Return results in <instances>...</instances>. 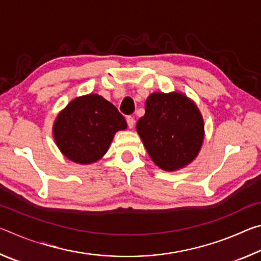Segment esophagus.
I'll list each match as a JSON object with an SVG mask.
<instances>
[{
    "instance_id": "obj_1",
    "label": "esophagus",
    "mask_w": 261,
    "mask_h": 261,
    "mask_svg": "<svg viewBox=\"0 0 261 261\" xmlns=\"http://www.w3.org/2000/svg\"><path fill=\"white\" fill-rule=\"evenodd\" d=\"M126 123H127V125H129L130 129H132V127L135 126L136 121H135V118L132 117V116H127V117H126Z\"/></svg>"
}]
</instances>
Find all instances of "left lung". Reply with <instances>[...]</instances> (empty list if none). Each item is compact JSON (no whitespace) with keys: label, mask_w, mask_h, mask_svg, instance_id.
<instances>
[{"label":"left lung","mask_w":261,"mask_h":261,"mask_svg":"<svg viewBox=\"0 0 261 261\" xmlns=\"http://www.w3.org/2000/svg\"><path fill=\"white\" fill-rule=\"evenodd\" d=\"M149 158L166 171L190 165L199 154L205 124L194 101L182 92H154L136 125Z\"/></svg>","instance_id":"1"}]
</instances>
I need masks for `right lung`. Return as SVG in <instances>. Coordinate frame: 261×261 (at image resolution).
I'll use <instances>...</instances> for the list:
<instances>
[{
    "instance_id": "right-lung-1",
    "label": "right lung",
    "mask_w": 261,
    "mask_h": 261,
    "mask_svg": "<svg viewBox=\"0 0 261 261\" xmlns=\"http://www.w3.org/2000/svg\"><path fill=\"white\" fill-rule=\"evenodd\" d=\"M127 127L125 118L103 96H78L62 109L53 124V137L61 153L78 165L99 161L117 131Z\"/></svg>"
}]
</instances>
